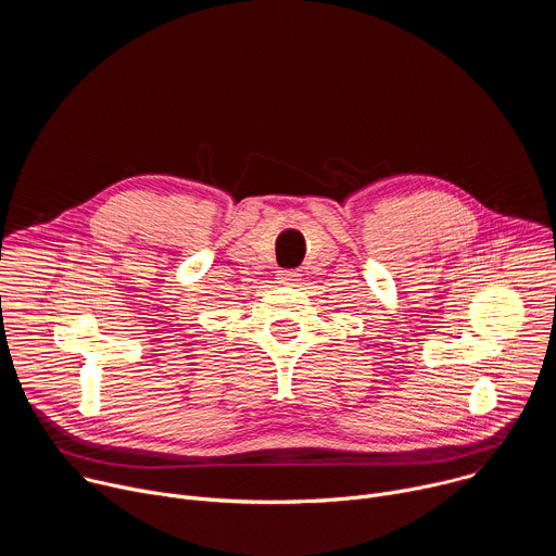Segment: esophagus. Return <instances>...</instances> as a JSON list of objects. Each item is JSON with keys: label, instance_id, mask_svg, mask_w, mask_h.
<instances>
[{"label": "esophagus", "instance_id": "34e87169", "mask_svg": "<svg viewBox=\"0 0 556 556\" xmlns=\"http://www.w3.org/2000/svg\"><path fill=\"white\" fill-rule=\"evenodd\" d=\"M279 283H286V286H296L301 281V273L299 270H279Z\"/></svg>", "mask_w": 556, "mask_h": 556}]
</instances>
